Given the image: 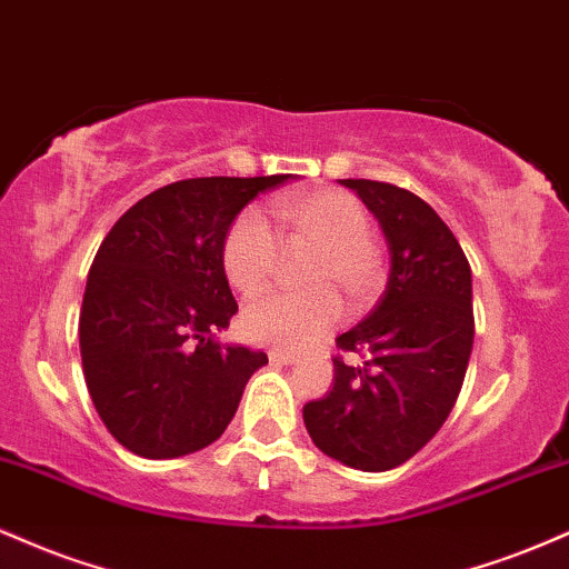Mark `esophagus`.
<instances>
[{
	"instance_id": "esophagus-1",
	"label": "esophagus",
	"mask_w": 569,
	"mask_h": 569,
	"mask_svg": "<svg viewBox=\"0 0 569 569\" xmlns=\"http://www.w3.org/2000/svg\"><path fill=\"white\" fill-rule=\"evenodd\" d=\"M267 356H270V363H280V367H291V363L299 361L297 352H286V350H270Z\"/></svg>"
}]
</instances>
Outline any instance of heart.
I'll use <instances>...</instances> for the list:
<instances>
[{
	"mask_svg": "<svg viewBox=\"0 0 569 569\" xmlns=\"http://www.w3.org/2000/svg\"><path fill=\"white\" fill-rule=\"evenodd\" d=\"M291 243L316 248L307 264V293H267L243 312L246 335L278 348H307L337 323L342 302L369 305L385 286V259L369 238V211L342 189L280 194L272 202ZM221 264L232 289L253 297L270 283L278 243L257 211H243L227 230Z\"/></svg>",
	"mask_w": 569,
	"mask_h": 569,
	"instance_id": "obj_1",
	"label": "heart"
}]
</instances>
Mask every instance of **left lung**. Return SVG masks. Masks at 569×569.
I'll return each mask as SVG.
<instances>
[{
  "mask_svg": "<svg viewBox=\"0 0 569 569\" xmlns=\"http://www.w3.org/2000/svg\"><path fill=\"white\" fill-rule=\"evenodd\" d=\"M380 221L390 276L369 318L337 337L335 385L305 403L312 443L358 471H390L439 433L473 348L471 264L439 213L409 189L339 179Z\"/></svg>",
  "mask_w": 569,
  "mask_h": 569,
  "instance_id": "left-lung-1",
  "label": "left lung"
}]
</instances>
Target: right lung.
Masks as SVG:
<instances>
[{
	"label": "right lung",
	"mask_w": 569,
	"mask_h": 569,
	"mask_svg": "<svg viewBox=\"0 0 569 569\" xmlns=\"http://www.w3.org/2000/svg\"><path fill=\"white\" fill-rule=\"evenodd\" d=\"M289 179L173 181L103 238L82 297V371L98 417L133 455L171 460L217 441L267 363L217 339L238 312L221 248L248 202Z\"/></svg>",
	"instance_id": "obj_1"
}]
</instances>
